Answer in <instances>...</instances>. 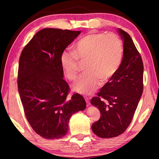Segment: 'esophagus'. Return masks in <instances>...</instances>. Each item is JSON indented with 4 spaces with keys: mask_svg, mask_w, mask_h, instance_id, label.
Listing matches in <instances>:
<instances>
[{
    "mask_svg": "<svg viewBox=\"0 0 159 159\" xmlns=\"http://www.w3.org/2000/svg\"><path fill=\"white\" fill-rule=\"evenodd\" d=\"M85 101H86V103L87 104H89V98H88V97H85Z\"/></svg>",
    "mask_w": 159,
    "mask_h": 159,
    "instance_id": "esophagus-1",
    "label": "esophagus"
}]
</instances>
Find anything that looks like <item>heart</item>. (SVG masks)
Here are the masks:
<instances>
[{
  "label": "heart",
  "instance_id": "obj_1",
  "mask_svg": "<svg viewBox=\"0 0 159 159\" xmlns=\"http://www.w3.org/2000/svg\"><path fill=\"white\" fill-rule=\"evenodd\" d=\"M122 43L114 33H89L78 40L74 50L66 49L61 55V64L69 80H74L80 61H87L86 72L73 83L72 89L83 95H89L103 82L112 77L121 62Z\"/></svg>",
  "mask_w": 159,
  "mask_h": 159
}]
</instances>
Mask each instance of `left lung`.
Instances as JSON below:
<instances>
[{
  "mask_svg": "<svg viewBox=\"0 0 159 159\" xmlns=\"http://www.w3.org/2000/svg\"><path fill=\"white\" fill-rule=\"evenodd\" d=\"M124 55L114 75L100 89L91 104L98 108L100 119L92 128L101 138H112L124 133L131 123L143 90L142 58L130 35L122 29Z\"/></svg>",
  "mask_w": 159,
  "mask_h": 159,
  "instance_id": "8db88e82",
  "label": "left lung"
}]
</instances>
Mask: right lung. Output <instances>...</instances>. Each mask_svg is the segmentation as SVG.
<instances>
[{"label": "right lung", "mask_w": 159, "mask_h": 159, "mask_svg": "<svg viewBox=\"0 0 159 159\" xmlns=\"http://www.w3.org/2000/svg\"><path fill=\"white\" fill-rule=\"evenodd\" d=\"M80 31L46 28L40 30L20 57L18 88L24 112L37 134L59 139L68 130L72 115L86 108L79 93L68 96L61 55Z\"/></svg>", "instance_id": "add662e5"}]
</instances>
